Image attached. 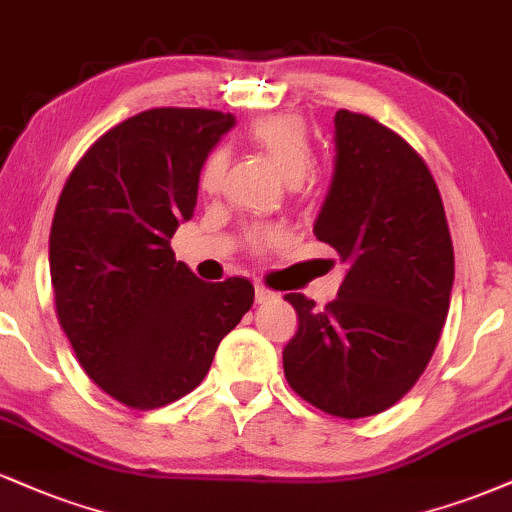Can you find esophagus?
I'll return each instance as SVG.
<instances>
[{
	"instance_id": "1",
	"label": "esophagus",
	"mask_w": 512,
	"mask_h": 512,
	"mask_svg": "<svg viewBox=\"0 0 512 512\" xmlns=\"http://www.w3.org/2000/svg\"><path fill=\"white\" fill-rule=\"evenodd\" d=\"M278 297L275 292H270L268 287L263 285H256V304H266V302H273V299Z\"/></svg>"
}]
</instances>
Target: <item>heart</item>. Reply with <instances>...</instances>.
I'll list each match as a JSON object with an SVG mask.
<instances>
[{
    "instance_id": "heart-1",
    "label": "heart",
    "mask_w": 512,
    "mask_h": 512,
    "mask_svg": "<svg viewBox=\"0 0 512 512\" xmlns=\"http://www.w3.org/2000/svg\"><path fill=\"white\" fill-rule=\"evenodd\" d=\"M251 141L256 143L263 153L273 160L282 177L290 184H299L309 174L311 162H314V150H311L309 131L302 117L297 114H270V117L258 119L249 129ZM227 170V153L222 148L210 150L198 170V186L203 191H218ZM273 239L270 232H254L251 242L268 244Z\"/></svg>"
}]
</instances>
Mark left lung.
Wrapping results in <instances>:
<instances>
[{"label":"left lung","mask_w":512,"mask_h":512,"mask_svg":"<svg viewBox=\"0 0 512 512\" xmlns=\"http://www.w3.org/2000/svg\"><path fill=\"white\" fill-rule=\"evenodd\" d=\"M335 165L314 234L347 263L338 297L285 294L299 330L282 352L287 383L342 419L393 407L424 374L455 278L446 210L426 162L366 114H335Z\"/></svg>","instance_id":"8db88e82"}]
</instances>
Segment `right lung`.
I'll return each instance as SVG.
<instances>
[{
    "instance_id": "add662e5",
    "label": "right lung",
    "mask_w": 512,
    "mask_h": 512,
    "mask_svg": "<svg viewBox=\"0 0 512 512\" xmlns=\"http://www.w3.org/2000/svg\"><path fill=\"white\" fill-rule=\"evenodd\" d=\"M230 112L158 107L100 136L66 179L50 232L54 304L83 371L134 410L191 393L254 304L246 278L198 280L170 246Z\"/></svg>"
}]
</instances>
